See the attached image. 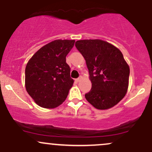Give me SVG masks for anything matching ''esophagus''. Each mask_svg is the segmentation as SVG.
Here are the masks:
<instances>
[{
    "label": "esophagus",
    "mask_w": 152,
    "mask_h": 152,
    "mask_svg": "<svg viewBox=\"0 0 152 152\" xmlns=\"http://www.w3.org/2000/svg\"><path fill=\"white\" fill-rule=\"evenodd\" d=\"M81 78H82V76H80L79 78H76V82H79V81H81Z\"/></svg>",
    "instance_id": "obj_1"
}]
</instances>
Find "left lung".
Wrapping results in <instances>:
<instances>
[{"label": "left lung", "instance_id": "1", "mask_svg": "<svg viewBox=\"0 0 152 152\" xmlns=\"http://www.w3.org/2000/svg\"><path fill=\"white\" fill-rule=\"evenodd\" d=\"M75 46L86 60L92 84L85 98L97 109L116 105L126 95L130 73L121 50L100 39L80 40Z\"/></svg>", "mask_w": 152, "mask_h": 152}]
</instances>
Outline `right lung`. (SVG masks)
Instances as JSON below:
<instances>
[{"instance_id": "right-lung-1", "label": "right lung", "mask_w": 152, "mask_h": 152, "mask_svg": "<svg viewBox=\"0 0 152 152\" xmlns=\"http://www.w3.org/2000/svg\"><path fill=\"white\" fill-rule=\"evenodd\" d=\"M74 43V40L51 41L41 47L27 63L26 89L39 106L53 109L66 100L74 82L66 57Z\"/></svg>"}]
</instances>
